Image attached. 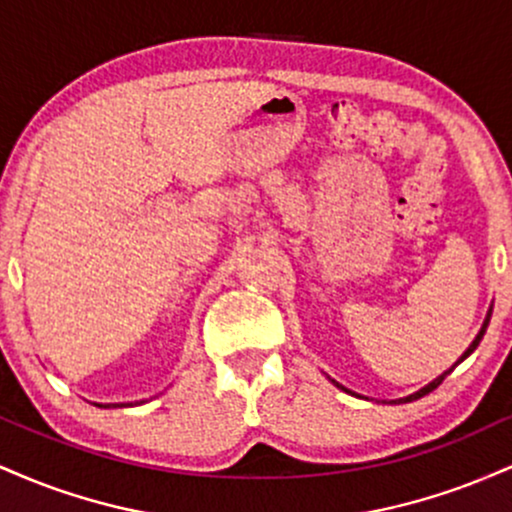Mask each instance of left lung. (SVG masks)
<instances>
[{
  "instance_id": "obj_1",
  "label": "left lung",
  "mask_w": 512,
  "mask_h": 512,
  "mask_svg": "<svg viewBox=\"0 0 512 512\" xmlns=\"http://www.w3.org/2000/svg\"><path fill=\"white\" fill-rule=\"evenodd\" d=\"M491 313H493V305H489V313H486V317H484V325H481V330L477 332V337H474V342H472V344H469V346H467V349H464V354H462L460 358H457V361H455V363H452V366H450L448 370H445V373H440L436 380H431V383H428V385H424V387H421V390L411 392V395H407V397H399V399H392V402H390V404H407V402H414V399H421V397H424V395H428V392H433V390H436V387H438L440 383H443V380H445V378H448V375L452 373V370H455V366H460V363L464 361V358H467L469 354H474V349H477V346H479V342H481V339H484V334H486V327H489V322H491ZM330 380H332V378H330ZM332 383H334V385H337V387H339V390H344V392H349V395H354V392H351V390H346V387H344V385H339V383H337V380H332Z\"/></svg>"
}]
</instances>
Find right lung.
<instances>
[{"label": "right lung", "instance_id": "1", "mask_svg": "<svg viewBox=\"0 0 512 512\" xmlns=\"http://www.w3.org/2000/svg\"><path fill=\"white\" fill-rule=\"evenodd\" d=\"M93 404H96V407H101V409H110V407H132V404H125V402H120V404H98V402H93ZM139 404V402H137Z\"/></svg>", "mask_w": 512, "mask_h": 512}]
</instances>
